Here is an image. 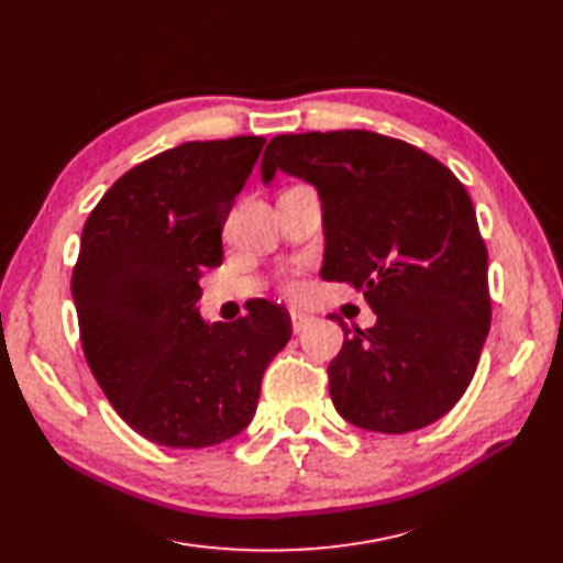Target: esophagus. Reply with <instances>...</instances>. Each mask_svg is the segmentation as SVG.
<instances>
[{
  "instance_id": "esophagus-1",
  "label": "esophagus",
  "mask_w": 563,
  "mask_h": 563,
  "mask_svg": "<svg viewBox=\"0 0 563 563\" xmlns=\"http://www.w3.org/2000/svg\"><path fill=\"white\" fill-rule=\"evenodd\" d=\"M290 321H292V333H301V330H305L307 325H309V316L307 313H301V311H290Z\"/></svg>"
}]
</instances>
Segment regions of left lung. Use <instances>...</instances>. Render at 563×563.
I'll return each instance as SVG.
<instances>
[{
	"instance_id": "8db88e82",
	"label": "left lung",
	"mask_w": 563,
	"mask_h": 563,
	"mask_svg": "<svg viewBox=\"0 0 563 563\" xmlns=\"http://www.w3.org/2000/svg\"><path fill=\"white\" fill-rule=\"evenodd\" d=\"M321 197L325 280L362 290L378 316L328 366L330 397L364 430L435 423L473 380L493 319L487 250L466 187L435 156L371 131L278 135L262 158Z\"/></svg>"
}]
</instances>
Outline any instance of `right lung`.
I'll return each mask as SVG.
<instances>
[{
    "instance_id": "right-lung-1",
    "label": "right lung",
    "mask_w": 563,
    "mask_h": 563,
    "mask_svg": "<svg viewBox=\"0 0 563 563\" xmlns=\"http://www.w3.org/2000/svg\"><path fill=\"white\" fill-rule=\"evenodd\" d=\"M264 142L166 150L123 173L85 221L70 276L85 358L121 419L162 446L199 450L247 428L264 371L292 335L266 299L233 323L209 325L197 309Z\"/></svg>"
}]
</instances>
